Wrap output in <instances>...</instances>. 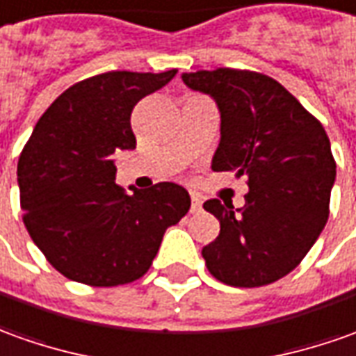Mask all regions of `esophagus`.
I'll use <instances>...</instances> for the list:
<instances>
[{
  "label": "esophagus",
  "mask_w": 356,
  "mask_h": 356,
  "mask_svg": "<svg viewBox=\"0 0 356 356\" xmlns=\"http://www.w3.org/2000/svg\"><path fill=\"white\" fill-rule=\"evenodd\" d=\"M202 200H200L197 195H192V207H190V211H192V213H200V211H202Z\"/></svg>",
  "instance_id": "obj_1"
}]
</instances>
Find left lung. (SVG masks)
Instances as JSON below:
<instances>
[{
    "instance_id": "1",
    "label": "left lung",
    "mask_w": 356,
    "mask_h": 356,
    "mask_svg": "<svg viewBox=\"0 0 356 356\" xmlns=\"http://www.w3.org/2000/svg\"><path fill=\"white\" fill-rule=\"evenodd\" d=\"M220 112V141L211 168L248 178L246 205L209 200L220 222L202 250L209 273L230 286H264L295 269L330 217L335 182L330 137L289 90L264 73L219 67L184 73Z\"/></svg>"
}]
</instances>
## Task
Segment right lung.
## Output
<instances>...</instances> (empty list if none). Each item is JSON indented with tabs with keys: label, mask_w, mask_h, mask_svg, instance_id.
Instances as JSON below:
<instances>
[{
	"label": "right lung",
	"mask_w": 356,
	"mask_h": 356,
	"mask_svg": "<svg viewBox=\"0 0 356 356\" xmlns=\"http://www.w3.org/2000/svg\"><path fill=\"white\" fill-rule=\"evenodd\" d=\"M176 75L108 71L63 90L34 126L17 164L23 220L46 259L71 281L118 286L149 271L164 232L188 213L182 186L127 193L112 154L136 149L131 110Z\"/></svg>",
	"instance_id": "1"
}]
</instances>
